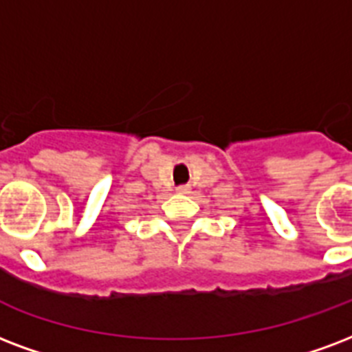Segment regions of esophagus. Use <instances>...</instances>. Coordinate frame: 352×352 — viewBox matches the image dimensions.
<instances>
[{"instance_id":"obj_1","label":"esophagus","mask_w":352,"mask_h":352,"mask_svg":"<svg viewBox=\"0 0 352 352\" xmlns=\"http://www.w3.org/2000/svg\"><path fill=\"white\" fill-rule=\"evenodd\" d=\"M177 194H190V186H179Z\"/></svg>"}]
</instances>
